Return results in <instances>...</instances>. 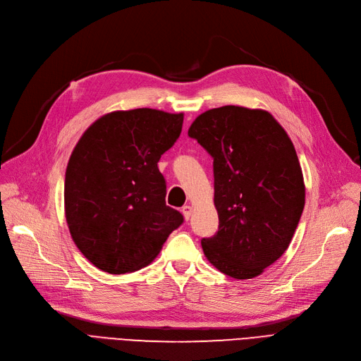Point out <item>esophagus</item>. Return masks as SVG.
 <instances>
[{"instance_id": "1", "label": "esophagus", "mask_w": 361, "mask_h": 361, "mask_svg": "<svg viewBox=\"0 0 361 361\" xmlns=\"http://www.w3.org/2000/svg\"><path fill=\"white\" fill-rule=\"evenodd\" d=\"M181 212H183V215H184V219H185V221H188V219H190L192 214H193L192 206H190V204H185V206H183V207H181Z\"/></svg>"}]
</instances>
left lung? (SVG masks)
I'll return each instance as SVG.
<instances>
[{"label": "left lung", "instance_id": "1", "mask_svg": "<svg viewBox=\"0 0 361 361\" xmlns=\"http://www.w3.org/2000/svg\"><path fill=\"white\" fill-rule=\"evenodd\" d=\"M188 136L214 158L219 226L203 253L225 275L255 278L288 249L305 207L294 145L268 111L235 105L200 114Z\"/></svg>", "mask_w": 361, "mask_h": 361}]
</instances>
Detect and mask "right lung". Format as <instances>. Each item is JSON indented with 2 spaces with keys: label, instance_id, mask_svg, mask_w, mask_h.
<instances>
[{
  "label": "right lung",
  "instance_id": "right-lung-1",
  "mask_svg": "<svg viewBox=\"0 0 361 361\" xmlns=\"http://www.w3.org/2000/svg\"><path fill=\"white\" fill-rule=\"evenodd\" d=\"M183 114L137 108L94 121L73 149L64 184L73 241L98 269L120 275L154 260L183 215L166 206L161 155L180 137Z\"/></svg>",
  "mask_w": 361,
  "mask_h": 361
}]
</instances>
